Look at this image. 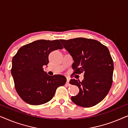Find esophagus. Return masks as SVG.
<instances>
[{
  "label": "esophagus",
  "mask_w": 128,
  "mask_h": 128,
  "mask_svg": "<svg viewBox=\"0 0 128 128\" xmlns=\"http://www.w3.org/2000/svg\"><path fill=\"white\" fill-rule=\"evenodd\" d=\"M66 85L68 86H69L70 85V83H69V78H67V81H66Z\"/></svg>",
  "instance_id": "obj_1"
}]
</instances>
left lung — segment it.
I'll use <instances>...</instances> for the list:
<instances>
[{
	"instance_id": "8db88e82",
	"label": "left lung",
	"mask_w": 128,
	"mask_h": 128,
	"mask_svg": "<svg viewBox=\"0 0 128 128\" xmlns=\"http://www.w3.org/2000/svg\"><path fill=\"white\" fill-rule=\"evenodd\" d=\"M60 41L74 60L73 74L84 73L82 82L70 80V84L79 88L72 101L83 107L96 106L106 97L112 83L114 62L109 50L94 40L76 38Z\"/></svg>"
}]
</instances>
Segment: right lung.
Wrapping results in <instances>:
<instances>
[{"label":"right lung","instance_id":"right-lung-1","mask_svg":"<svg viewBox=\"0 0 128 128\" xmlns=\"http://www.w3.org/2000/svg\"><path fill=\"white\" fill-rule=\"evenodd\" d=\"M62 48L58 40H37L21 47L13 58L11 73L15 88L26 103L45 104L53 98L58 87L66 83L64 76H50L43 68L48 64L50 52Z\"/></svg>","mask_w":128,"mask_h":128}]
</instances>
